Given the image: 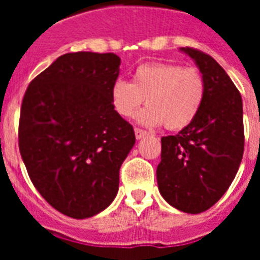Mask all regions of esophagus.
<instances>
[{"instance_id": "1", "label": "esophagus", "mask_w": 260, "mask_h": 260, "mask_svg": "<svg viewBox=\"0 0 260 260\" xmlns=\"http://www.w3.org/2000/svg\"><path fill=\"white\" fill-rule=\"evenodd\" d=\"M135 136H136L138 140H140V139H143L144 136H147V132L143 129H139V128H135Z\"/></svg>"}]
</instances>
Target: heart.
I'll return each instance as SVG.
<instances>
[{"label":"heart","mask_w":260,"mask_h":260,"mask_svg":"<svg viewBox=\"0 0 260 260\" xmlns=\"http://www.w3.org/2000/svg\"><path fill=\"white\" fill-rule=\"evenodd\" d=\"M205 97L204 77L194 67L173 63H146L134 73L132 82L117 79L110 87V102L121 117H132L146 98L147 106L138 114L139 124L167 129H182L197 117Z\"/></svg>","instance_id":"b5f03b06"}]
</instances>
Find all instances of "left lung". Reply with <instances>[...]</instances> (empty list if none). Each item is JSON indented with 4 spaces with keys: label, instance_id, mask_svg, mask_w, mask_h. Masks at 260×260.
Listing matches in <instances>:
<instances>
[{
    "label": "left lung",
    "instance_id": "obj_1",
    "mask_svg": "<svg viewBox=\"0 0 260 260\" xmlns=\"http://www.w3.org/2000/svg\"><path fill=\"white\" fill-rule=\"evenodd\" d=\"M204 77L197 117L175 136L162 138L156 169L159 191L175 209L201 213L224 196L244 151L242 95L225 70L201 51L181 47Z\"/></svg>",
    "mask_w": 260,
    "mask_h": 260
}]
</instances>
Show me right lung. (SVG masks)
<instances>
[{"instance_id": "right-lung-1", "label": "right lung", "mask_w": 260, "mask_h": 260, "mask_svg": "<svg viewBox=\"0 0 260 260\" xmlns=\"http://www.w3.org/2000/svg\"><path fill=\"white\" fill-rule=\"evenodd\" d=\"M120 63L114 54H64L22 100V162L42 197L69 217H93L112 204L120 167L135 146L134 128L110 102Z\"/></svg>"}]
</instances>
